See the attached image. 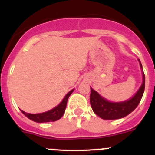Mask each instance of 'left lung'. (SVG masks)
<instances>
[{
	"instance_id": "1",
	"label": "left lung",
	"mask_w": 155,
	"mask_h": 155,
	"mask_svg": "<svg viewBox=\"0 0 155 155\" xmlns=\"http://www.w3.org/2000/svg\"><path fill=\"white\" fill-rule=\"evenodd\" d=\"M140 65L142 68L141 63ZM145 87V76L143 71V83L136 94L126 102H110L100 96L99 94L91 87L90 102L94 113L103 120H117L124 118L132 113L139 105Z\"/></svg>"
}]
</instances>
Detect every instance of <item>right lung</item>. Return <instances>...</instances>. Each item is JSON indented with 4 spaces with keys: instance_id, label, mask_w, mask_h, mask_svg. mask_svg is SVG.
Listing matches in <instances>:
<instances>
[{
    "instance_id": "right-lung-1",
    "label": "right lung",
    "mask_w": 155,
    "mask_h": 155,
    "mask_svg": "<svg viewBox=\"0 0 155 155\" xmlns=\"http://www.w3.org/2000/svg\"><path fill=\"white\" fill-rule=\"evenodd\" d=\"M73 91L74 89L71 90L70 92H68L65 96V98L61 102V104L57 105V107L48 111V112H46V113H39V114H30V113H25L24 111L21 110V113L26 117H28V119H30V120L34 122H37V123H46V122L57 121L64 116V113H65L68 99L71 94V93L73 92Z\"/></svg>"
}]
</instances>
